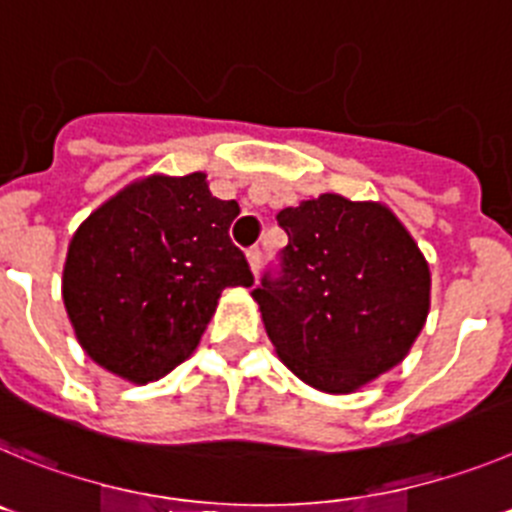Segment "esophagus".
Wrapping results in <instances>:
<instances>
[{
    "instance_id": "34e87169",
    "label": "esophagus",
    "mask_w": 512,
    "mask_h": 512,
    "mask_svg": "<svg viewBox=\"0 0 512 512\" xmlns=\"http://www.w3.org/2000/svg\"><path fill=\"white\" fill-rule=\"evenodd\" d=\"M247 260H250V267H252V273H257V270H260V262H262V250L260 247H250V250H247Z\"/></svg>"
}]
</instances>
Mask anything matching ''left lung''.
<instances>
[{
    "label": "left lung",
    "instance_id": "obj_1",
    "mask_svg": "<svg viewBox=\"0 0 512 512\" xmlns=\"http://www.w3.org/2000/svg\"><path fill=\"white\" fill-rule=\"evenodd\" d=\"M278 224L288 245L252 290L278 357L326 393L398 365L428 316L431 275L393 211L324 193Z\"/></svg>",
    "mask_w": 512,
    "mask_h": 512
}]
</instances>
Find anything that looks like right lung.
<instances>
[{"mask_svg":"<svg viewBox=\"0 0 512 512\" xmlns=\"http://www.w3.org/2000/svg\"><path fill=\"white\" fill-rule=\"evenodd\" d=\"M237 201L211 196L204 173L132 183L68 245L63 301L94 362L132 382L163 377L196 349L229 285H252L229 237Z\"/></svg>","mask_w":512,"mask_h":512,"instance_id":"add662e5","label":"right lung"}]
</instances>
